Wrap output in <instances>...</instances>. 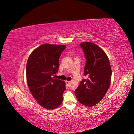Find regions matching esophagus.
<instances>
[{"label": "esophagus", "instance_id": "esophagus-1", "mask_svg": "<svg viewBox=\"0 0 134 134\" xmlns=\"http://www.w3.org/2000/svg\"><path fill=\"white\" fill-rule=\"evenodd\" d=\"M65 83H66V85H68V86H69V84H70V82H69V81L66 80V81H65Z\"/></svg>", "mask_w": 134, "mask_h": 134}]
</instances>
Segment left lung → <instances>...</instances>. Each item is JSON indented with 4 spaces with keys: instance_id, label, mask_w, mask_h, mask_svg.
<instances>
[{
    "instance_id": "8db88e82",
    "label": "left lung",
    "mask_w": 134,
    "mask_h": 134,
    "mask_svg": "<svg viewBox=\"0 0 134 134\" xmlns=\"http://www.w3.org/2000/svg\"><path fill=\"white\" fill-rule=\"evenodd\" d=\"M87 59L84 75L87 79L80 83L74 93L84 106L92 107L102 100L110 86L112 70L105 52L92 42L80 43Z\"/></svg>"
}]
</instances>
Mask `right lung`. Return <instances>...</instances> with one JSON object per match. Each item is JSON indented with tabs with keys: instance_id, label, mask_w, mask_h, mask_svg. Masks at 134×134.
I'll return each mask as SVG.
<instances>
[{
	"instance_id": "1",
	"label": "right lung",
	"mask_w": 134,
	"mask_h": 134,
	"mask_svg": "<svg viewBox=\"0 0 134 134\" xmlns=\"http://www.w3.org/2000/svg\"><path fill=\"white\" fill-rule=\"evenodd\" d=\"M65 45L44 43L31 52L26 65L29 90L37 102L48 109L62 103L65 90L64 81L52 78L58 72L59 61Z\"/></svg>"
}]
</instances>
